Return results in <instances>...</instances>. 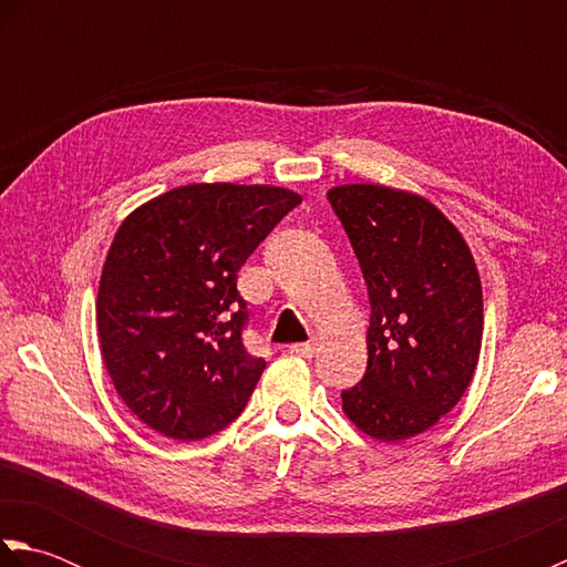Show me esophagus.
Listing matches in <instances>:
<instances>
[{
	"label": "esophagus",
	"instance_id": "34e87169",
	"mask_svg": "<svg viewBox=\"0 0 567 567\" xmlns=\"http://www.w3.org/2000/svg\"><path fill=\"white\" fill-rule=\"evenodd\" d=\"M287 351L295 353V355H299V358H311V355H315V351H317V343H315V341H307V343H292L290 348H287Z\"/></svg>",
	"mask_w": 567,
	"mask_h": 567
}]
</instances>
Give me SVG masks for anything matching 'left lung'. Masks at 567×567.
Segmentation results:
<instances>
[{
  "label": "left lung",
  "mask_w": 567,
  "mask_h": 567,
  "mask_svg": "<svg viewBox=\"0 0 567 567\" xmlns=\"http://www.w3.org/2000/svg\"><path fill=\"white\" fill-rule=\"evenodd\" d=\"M329 202L363 270L368 368L341 392L368 436L402 441L431 429L467 390L483 343V287L457 228L424 197L343 185Z\"/></svg>",
  "instance_id": "8db88e82"
}]
</instances>
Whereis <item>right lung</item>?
I'll return each instance as SVG.
<instances>
[{"label":"right lung","mask_w":567,"mask_h":567,"mask_svg":"<svg viewBox=\"0 0 567 567\" xmlns=\"http://www.w3.org/2000/svg\"><path fill=\"white\" fill-rule=\"evenodd\" d=\"M299 204L270 185H187L118 226L97 329L114 388L143 424L199 441L244 412L265 360L244 343L238 270Z\"/></svg>","instance_id":"right-lung-1"}]
</instances>
